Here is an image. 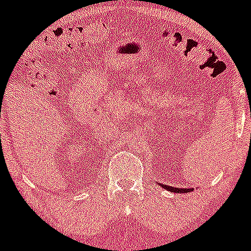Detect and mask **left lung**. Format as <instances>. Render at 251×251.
<instances>
[{"label": "left lung", "instance_id": "8db88e82", "mask_svg": "<svg viewBox=\"0 0 251 251\" xmlns=\"http://www.w3.org/2000/svg\"><path fill=\"white\" fill-rule=\"evenodd\" d=\"M164 189H167V190L172 191V193H175V194H179V193H189V191H191V189H177V187H173V186H167V185H162Z\"/></svg>", "mask_w": 251, "mask_h": 251}]
</instances>
